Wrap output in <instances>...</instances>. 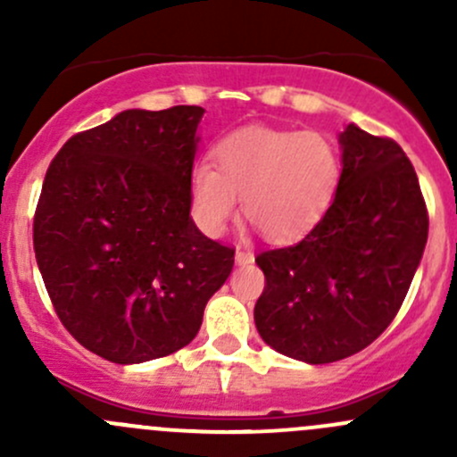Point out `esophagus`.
Here are the masks:
<instances>
[{
    "label": "esophagus",
    "instance_id": "1",
    "mask_svg": "<svg viewBox=\"0 0 457 457\" xmlns=\"http://www.w3.org/2000/svg\"><path fill=\"white\" fill-rule=\"evenodd\" d=\"M234 261H237V265H250V262L254 261V254H252V252H245V250H237Z\"/></svg>",
    "mask_w": 457,
    "mask_h": 457
}]
</instances>
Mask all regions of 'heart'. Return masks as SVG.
I'll use <instances>...</instances> for the list:
<instances>
[{"mask_svg": "<svg viewBox=\"0 0 457 457\" xmlns=\"http://www.w3.org/2000/svg\"><path fill=\"white\" fill-rule=\"evenodd\" d=\"M214 168L196 165L190 205L207 237H220L243 210L274 243L305 237L325 216L340 183L338 147L320 132L247 126L212 147Z\"/></svg>", "mask_w": 457, "mask_h": 457, "instance_id": "b5f03b06", "label": "heart"}]
</instances>
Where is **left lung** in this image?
I'll use <instances>...</instances> for the list:
<instances>
[{
  "label": "left lung",
  "mask_w": 457,
  "mask_h": 457,
  "mask_svg": "<svg viewBox=\"0 0 457 457\" xmlns=\"http://www.w3.org/2000/svg\"><path fill=\"white\" fill-rule=\"evenodd\" d=\"M338 190L301 243L256 256L261 338L307 365L343 361L389 327L427 245L420 183L403 147L349 123Z\"/></svg>",
  "instance_id": "8db88e82"
}]
</instances>
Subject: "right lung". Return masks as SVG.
Instances as JSON below:
<instances>
[{
	"label": "right lung",
	"instance_id": "right-lung-1",
	"mask_svg": "<svg viewBox=\"0 0 457 457\" xmlns=\"http://www.w3.org/2000/svg\"><path fill=\"white\" fill-rule=\"evenodd\" d=\"M199 105L123 110L46 172L35 256L59 320L96 356L139 365L190 345L234 250L190 216Z\"/></svg>",
	"mask_w": 457,
	"mask_h": 457
}]
</instances>
